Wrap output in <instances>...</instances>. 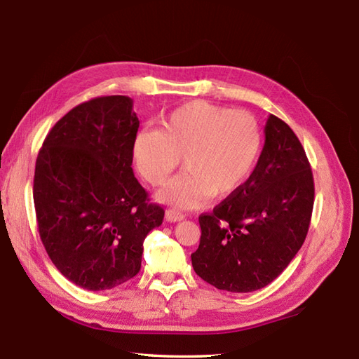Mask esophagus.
<instances>
[{
  "label": "esophagus",
  "mask_w": 359,
  "mask_h": 359,
  "mask_svg": "<svg viewBox=\"0 0 359 359\" xmlns=\"http://www.w3.org/2000/svg\"><path fill=\"white\" fill-rule=\"evenodd\" d=\"M186 217V215L180 212V210H175V208H169L165 210V219L170 221V222H178L182 221Z\"/></svg>",
  "instance_id": "obj_1"
}]
</instances>
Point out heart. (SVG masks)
Segmentation results:
<instances>
[{"label": "heart", "instance_id": "obj_1", "mask_svg": "<svg viewBox=\"0 0 359 359\" xmlns=\"http://www.w3.org/2000/svg\"><path fill=\"white\" fill-rule=\"evenodd\" d=\"M262 144L257 120L204 100L175 109L160 130L140 133L134 161L152 186H163L178 168L186 170L160 191V199L194 208L210 196L225 198L238 190L255 165Z\"/></svg>", "mask_w": 359, "mask_h": 359}]
</instances>
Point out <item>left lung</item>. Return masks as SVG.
<instances>
[{
	"label": "left lung",
	"instance_id": "1",
	"mask_svg": "<svg viewBox=\"0 0 359 359\" xmlns=\"http://www.w3.org/2000/svg\"><path fill=\"white\" fill-rule=\"evenodd\" d=\"M313 177L300 140L271 116L265 144L243 184L199 216L195 273L217 290L251 292L282 274L302 248L313 208Z\"/></svg>",
	"mask_w": 359,
	"mask_h": 359
}]
</instances>
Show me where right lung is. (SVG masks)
<instances>
[{
	"label": "right lung",
	"instance_id": "right-lung-1",
	"mask_svg": "<svg viewBox=\"0 0 359 359\" xmlns=\"http://www.w3.org/2000/svg\"><path fill=\"white\" fill-rule=\"evenodd\" d=\"M140 121L126 95L77 104L51 128L34 165L33 201L48 257L69 282L112 290L138 274L164 208L134 177Z\"/></svg>",
	"mask_w": 359,
	"mask_h": 359
}]
</instances>
